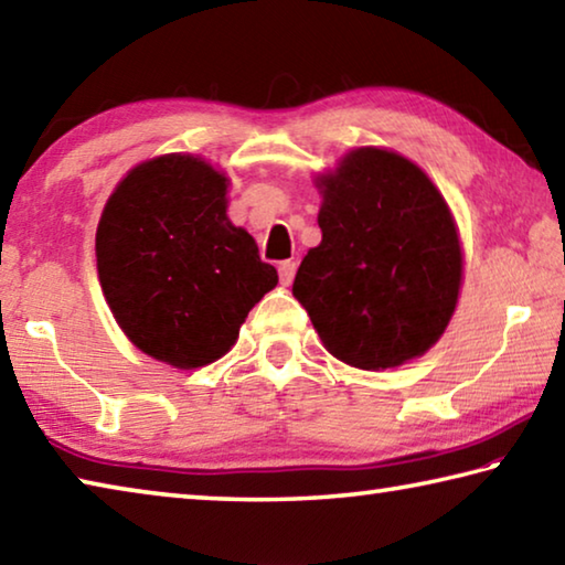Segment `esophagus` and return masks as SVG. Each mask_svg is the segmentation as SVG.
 Returning <instances> with one entry per match:
<instances>
[{
  "mask_svg": "<svg viewBox=\"0 0 565 565\" xmlns=\"http://www.w3.org/2000/svg\"><path fill=\"white\" fill-rule=\"evenodd\" d=\"M296 276V262H281L279 264V279L284 286H289Z\"/></svg>",
  "mask_w": 565,
  "mask_h": 565,
  "instance_id": "1",
  "label": "esophagus"
}]
</instances>
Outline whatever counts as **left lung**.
Listing matches in <instances>:
<instances>
[{
  "label": "left lung",
  "instance_id": "1",
  "mask_svg": "<svg viewBox=\"0 0 565 565\" xmlns=\"http://www.w3.org/2000/svg\"><path fill=\"white\" fill-rule=\"evenodd\" d=\"M321 244L294 296L331 356L396 369L444 337L463 281L456 218L424 169L384 147H359L313 179Z\"/></svg>",
  "mask_w": 565,
  "mask_h": 565
}]
</instances>
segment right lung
Segmentation results:
<instances>
[{"instance_id":"right-lung-1","label":"right lung","mask_w":565,"mask_h":565,"mask_svg":"<svg viewBox=\"0 0 565 565\" xmlns=\"http://www.w3.org/2000/svg\"><path fill=\"white\" fill-rule=\"evenodd\" d=\"M228 177L194 154L127 171L97 226V271L134 347L174 369L214 363L279 284L254 236L226 216Z\"/></svg>"}]
</instances>
